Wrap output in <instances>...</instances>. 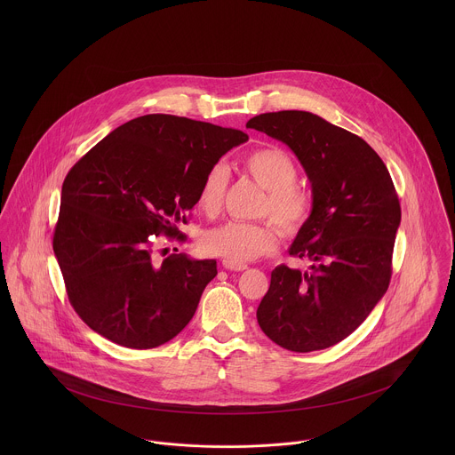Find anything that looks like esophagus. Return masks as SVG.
Returning a JSON list of instances; mask_svg holds the SVG:
<instances>
[{
	"mask_svg": "<svg viewBox=\"0 0 455 455\" xmlns=\"http://www.w3.org/2000/svg\"><path fill=\"white\" fill-rule=\"evenodd\" d=\"M222 266H224L226 269H229V271H243V269H247V264H243V262H231V260H222Z\"/></svg>",
	"mask_w": 455,
	"mask_h": 455,
	"instance_id": "34e87169",
	"label": "esophagus"
}]
</instances>
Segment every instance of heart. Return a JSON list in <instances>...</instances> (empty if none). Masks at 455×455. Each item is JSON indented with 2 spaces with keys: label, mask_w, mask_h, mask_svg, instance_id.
<instances>
[{
  "label": "heart",
  "mask_w": 455,
  "mask_h": 455,
  "mask_svg": "<svg viewBox=\"0 0 455 455\" xmlns=\"http://www.w3.org/2000/svg\"><path fill=\"white\" fill-rule=\"evenodd\" d=\"M242 168L266 189L260 215H269L283 233L298 231L312 212V197L296 184L298 166L282 148L264 147L243 156ZM228 189L224 166H212L197 189L196 206L208 217L215 215ZM275 231L267 222L228 220L201 236V249L231 262L256 259L275 249Z\"/></svg>",
  "instance_id": "1"
}]
</instances>
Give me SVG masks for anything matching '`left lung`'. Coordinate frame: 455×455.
<instances>
[{"label":"left lung","mask_w":455,"mask_h":455,"mask_svg":"<svg viewBox=\"0 0 455 455\" xmlns=\"http://www.w3.org/2000/svg\"><path fill=\"white\" fill-rule=\"evenodd\" d=\"M247 128L283 141L312 182V213L289 249L310 260L271 271L258 323L276 345L314 352L336 345L366 321L389 287L401 206L389 170L357 134L323 117L282 110Z\"/></svg>","instance_id":"left-lung-1"}]
</instances>
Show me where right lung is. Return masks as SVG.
Masks as SVG:
<instances>
[{"mask_svg": "<svg viewBox=\"0 0 455 455\" xmlns=\"http://www.w3.org/2000/svg\"><path fill=\"white\" fill-rule=\"evenodd\" d=\"M247 140L243 131L150 114L75 163L52 247L68 299L92 331L145 350L189 324L217 262L186 254L157 260L156 243L161 235L184 242L177 224H188L204 173Z\"/></svg>", "mask_w": 455, "mask_h": 455, "instance_id": "add662e5", "label": "right lung"}]
</instances>
